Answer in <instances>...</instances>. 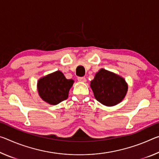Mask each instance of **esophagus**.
<instances>
[{
	"label": "esophagus",
	"instance_id": "obj_1",
	"mask_svg": "<svg viewBox=\"0 0 159 159\" xmlns=\"http://www.w3.org/2000/svg\"><path fill=\"white\" fill-rule=\"evenodd\" d=\"M78 80H79L80 82H83V83H85L86 81V79H85V77H79L78 78Z\"/></svg>",
	"mask_w": 159,
	"mask_h": 159
}]
</instances>
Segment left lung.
<instances>
[{
	"label": "left lung",
	"mask_w": 159,
	"mask_h": 159,
	"mask_svg": "<svg viewBox=\"0 0 159 159\" xmlns=\"http://www.w3.org/2000/svg\"><path fill=\"white\" fill-rule=\"evenodd\" d=\"M90 87L95 99L107 106L120 102L127 91V84L124 79L103 69L95 74Z\"/></svg>",
	"instance_id": "obj_1"
}]
</instances>
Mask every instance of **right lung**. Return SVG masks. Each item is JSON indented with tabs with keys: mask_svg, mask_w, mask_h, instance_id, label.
I'll list each match as a JSON object with an SVG mask.
<instances>
[{
	"mask_svg": "<svg viewBox=\"0 0 159 159\" xmlns=\"http://www.w3.org/2000/svg\"><path fill=\"white\" fill-rule=\"evenodd\" d=\"M74 80L66 79L61 71L53 73L39 80L38 92L42 99L51 105H57L66 100Z\"/></svg>",
	"mask_w": 159,
	"mask_h": 159,
	"instance_id": "right-lung-1",
	"label": "right lung"
}]
</instances>
